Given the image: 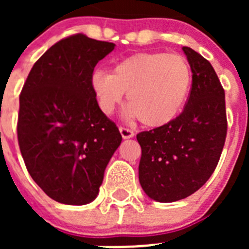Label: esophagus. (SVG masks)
I'll return each mask as SVG.
<instances>
[{
  "mask_svg": "<svg viewBox=\"0 0 249 249\" xmlns=\"http://www.w3.org/2000/svg\"><path fill=\"white\" fill-rule=\"evenodd\" d=\"M120 132H121V136H122L124 140H128V138H132L135 136V132L131 131L129 128H124V127H120Z\"/></svg>",
  "mask_w": 249,
  "mask_h": 249,
  "instance_id": "obj_1",
  "label": "esophagus"
}]
</instances>
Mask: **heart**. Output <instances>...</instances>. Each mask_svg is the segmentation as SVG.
I'll list each match as a JSON object with an SVG mask.
<instances>
[{
  "mask_svg": "<svg viewBox=\"0 0 249 249\" xmlns=\"http://www.w3.org/2000/svg\"><path fill=\"white\" fill-rule=\"evenodd\" d=\"M191 83L192 71L187 59L166 52L132 54L116 63L111 73L96 71L91 77V87L103 113H113L127 93L129 117L152 128L177 117Z\"/></svg>",
  "mask_w": 249,
  "mask_h": 249,
  "instance_id": "obj_1",
  "label": "heart"
}]
</instances>
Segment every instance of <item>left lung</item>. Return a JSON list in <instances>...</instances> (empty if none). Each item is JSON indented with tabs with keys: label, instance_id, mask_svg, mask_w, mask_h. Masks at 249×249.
<instances>
[{
	"label": "left lung",
	"instance_id": "1",
	"mask_svg": "<svg viewBox=\"0 0 249 249\" xmlns=\"http://www.w3.org/2000/svg\"><path fill=\"white\" fill-rule=\"evenodd\" d=\"M192 71L183 112L164 126L141 132L138 177L153 201L169 203L193 195L214 172L227 135L224 89L212 65L182 48Z\"/></svg>",
	"mask_w": 249,
	"mask_h": 249
}]
</instances>
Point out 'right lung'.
<instances>
[{"label":"right lung","mask_w":249,"mask_h":249,"mask_svg":"<svg viewBox=\"0 0 249 249\" xmlns=\"http://www.w3.org/2000/svg\"><path fill=\"white\" fill-rule=\"evenodd\" d=\"M114 46L82 34L61 39L35 63L22 89V157L32 179L59 203H91L122 141L91 87L94 67Z\"/></svg>","instance_id":"1"}]
</instances>
